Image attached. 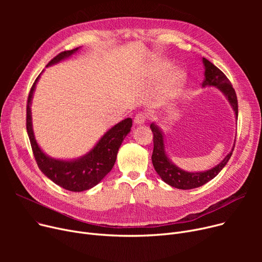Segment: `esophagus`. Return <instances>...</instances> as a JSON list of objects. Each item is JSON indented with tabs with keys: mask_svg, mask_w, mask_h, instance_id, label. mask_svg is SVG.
<instances>
[{
	"mask_svg": "<svg viewBox=\"0 0 262 262\" xmlns=\"http://www.w3.org/2000/svg\"><path fill=\"white\" fill-rule=\"evenodd\" d=\"M134 122H135L136 125H142V124L145 123V117L142 114H138L135 117Z\"/></svg>",
	"mask_w": 262,
	"mask_h": 262,
	"instance_id": "esophagus-1",
	"label": "esophagus"
}]
</instances>
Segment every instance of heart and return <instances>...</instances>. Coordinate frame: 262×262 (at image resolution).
Masks as SVG:
<instances>
[{
  "label": "heart",
  "instance_id": "heart-1",
  "mask_svg": "<svg viewBox=\"0 0 262 262\" xmlns=\"http://www.w3.org/2000/svg\"><path fill=\"white\" fill-rule=\"evenodd\" d=\"M171 69V63L167 61H156L149 67L148 72L146 74V81L150 86L157 85L166 75H167L161 82L158 89L156 101L158 106H164L172 102L176 96L185 87L187 81V73L182 69H175L169 74L168 72Z\"/></svg>",
  "mask_w": 262,
  "mask_h": 262
}]
</instances>
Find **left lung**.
<instances>
[{"instance_id": "1", "label": "left lung", "mask_w": 262, "mask_h": 262, "mask_svg": "<svg viewBox=\"0 0 262 262\" xmlns=\"http://www.w3.org/2000/svg\"><path fill=\"white\" fill-rule=\"evenodd\" d=\"M203 64H204L205 72H204V79L202 82V88L214 87L221 91L224 94L226 100L228 101V103L230 104L233 113H235V118L237 121L238 120V101H237V95H236L235 89L232 88L230 81L225 76V74L208 59L203 58ZM149 127L154 134V138H153L154 149H153V155H152V162H153L154 169L164 183L177 189H183V190L194 189L213 180V178L226 166L232 154L233 147H235V144H233L231 150L225 156V158L221 162H219L213 168L206 171L188 172L181 169L180 167H177L176 164L173 163L172 160L170 159L166 150L163 132L158 124L153 122L150 124Z\"/></svg>"}]
</instances>
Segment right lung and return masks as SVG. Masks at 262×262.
<instances>
[{
  "instance_id": "add662e5",
  "label": "right lung",
  "mask_w": 262,
  "mask_h": 262,
  "mask_svg": "<svg viewBox=\"0 0 262 262\" xmlns=\"http://www.w3.org/2000/svg\"><path fill=\"white\" fill-rule=\"evenodd\" d=\"M78 50L79 48L61 52L56 57H54L47 67L68 59L78 52ZM40 75L36 78L30 91L26 107V129L38 167L53 183L66 190L80 192L91 189L98 185L114 168L118 150L124 138L130 133L133 120L127 118L108 129L85 155L74 159L53 158L46 154L43 149L39 146L33 129L31 106Z\"/></svg>"
}]
</instances>
